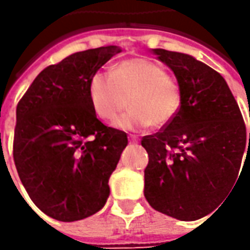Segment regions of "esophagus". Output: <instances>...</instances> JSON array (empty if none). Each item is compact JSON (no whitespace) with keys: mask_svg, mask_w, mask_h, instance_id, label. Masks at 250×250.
I'll return each mask as SVG.
<instances>
[{"mask_svg":"<svg viewBox=\"0 0 250 250\" xmlns=\"http://www.w3.org/2000/svg\"><path fill=\"white\" fill-rule=\"evenodd\" d=\"M130 143H138V138L136 136H129Z\"/></svg>","mask_w":250,"mask_h":250,"instance_id":"obj_1","label":"esophagus"}]
</instances>
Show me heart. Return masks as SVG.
<instances>
[{
  "instance_id": "obj_1",
  "label": "heart",
  "mask_w": 250,
  "mask_h": 250,
  "mask_svg": "<svg viewBox=\"0 0 250 250\" xmlns=\"http://www.w3.org/2000/svg\"><path fill=\"white\" fill-rule=\"evenodd\" d=\"M89 99L97 117L105 121L115 120L128 103L129 110L115 121V126L138 130L174 120L182 96L177 79L159 63L130 58L117 63L111 75L94 73L89 82Z\"/></svg>"
}]
</instances>
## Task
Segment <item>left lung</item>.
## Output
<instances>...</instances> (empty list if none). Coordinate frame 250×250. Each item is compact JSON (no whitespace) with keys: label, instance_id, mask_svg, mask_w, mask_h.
<instances>
[{"label":"left lung","instance_id":"left-lung-1","mask_svg":"<svg viewBox=\"0 0 250 250\" xmlns=\"http://www.w3.org/2000/svg\"><path fill=\"white\" fill-rule=\"evenodd\" d=\"M151 51L174 72L182 101L174 120L142 139L149 154L145 197L163 214L193 221L234 190L245 149L244 166L249 163L250 133L248 138L239 107L217 71L188 54Z\"/></svg>","mask_w":250,"mask_h":250}]
</instances>
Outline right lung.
<instances>
[{"label": "right lung", "mask_w": 250, "mask_h": 250, "mask_svg": "<svg viewBox=\"0 0 250 250\" xmlns=\"http://www.w3.org/2000/svg\"><path fill=\"white\" fill-rule=\"evenodd\" d=\"M120 47L79 51L37 75L18 103L14 160L33 203L58 221H78L104 207L126 133L97 120L91 76Z\"/></svg>", "instance_id": "1"}]
</instances>
